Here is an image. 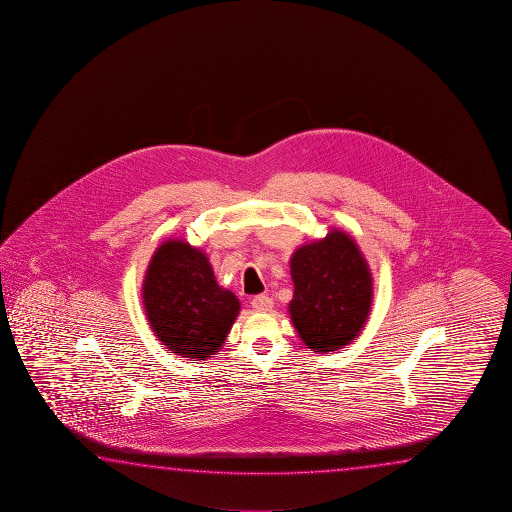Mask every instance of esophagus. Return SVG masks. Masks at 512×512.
I'll return each instance as SVG.
<instances>
[{
  "instance_id": "esophagus-1",
  "label": "esophagus",
  "mask_w": 512,
  "mask_h": 512,
  "mask_svg": "<svg viewBox=\"0 0 512 512\" xmlns=\"http://www.w3.org/2000/svg\"><path fill=\"white\" fill-rule=\"evenodd\" d=\"M252 308L256 310V312H270L272 310V299H270L269 295H256V297H252Z\"/></svg>"
}]
</instances>
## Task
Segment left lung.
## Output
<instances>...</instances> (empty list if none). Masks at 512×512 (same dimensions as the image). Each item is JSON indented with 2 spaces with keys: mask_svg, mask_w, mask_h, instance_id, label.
<instances>
[{
  "mask_svg": "<svg viewBox=\"0 0 512 512\" xmlns=\"http://www.w3.org/2000/svg\"><path fill=\"white\" fill-rule=\"evenodd\" d=\"M294 297L288 313L308 349L330 353L351 344L373 306V274L355 240L331 227L290 258Z\"/></svg>",
  "mask_w": 512,
  "mask_h": 512,
  "instance_id": "8db88e82",
  "label": "left lung"
}]
</instances>
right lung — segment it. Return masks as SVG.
Listing matches in <instances>:
<instances>
[{"instance_id":"add662e5","label":"right lung","mask_w":512,"mask_h":512,"mask_svg":"<svg viewBox=\"0 0 512 512\" xmlns=\"http://www.w3.org/2000/svg\"><path fill=\"white\" fill-rule=\"evenodd\" d=\"M141 294L157 340L182 358L215 355L240 313L238 297L218 285L206 252L179 238L152 254Z\"/></svg>"}]
</instances>
